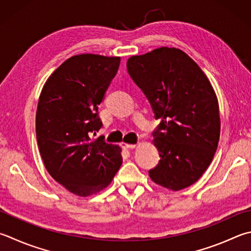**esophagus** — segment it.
Listing matches in <instances>:
<instances>
[{
	"mask_svg": "<svg viewBox=\"0 0 251 251\" xmlns=\"http://www.w3.org/2000/svg\"><path fill=\"white\" fill-rule=\"evenodd\" d=\"M121 146L124 149H126V150H127V149H135L136 148V144H129V143H121Z\"/></svg>",
	"mask_w": 251,
	"mask_h": 251,
	"instance_id": "34e87169",
	"label": "esophagus"
}]
</instances>
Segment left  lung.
<instances>
[{
    "instance_id": "1",
    "label": "left lung",
    "mask_w": 251,
    "mask_h": 251,
    "mask_svg": "<svg viewBox=\"0 0 251 251\" xmlns=\"http://www.w3.org/2000/svg\"><path fill=\"white\" fill-rule=\"evenodd\" d=\"M126 68L160 119L153 132L160 159L151 179L173 191L191 186L210 166L220 140L219 101L209 78L182 50L167 47L131 56Z\"/></svg>"
}]
</instances>
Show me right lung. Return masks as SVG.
<instances>
[{"label": "right lung", "instance_id": "add662e5", "mask_svg": "<svg viewBox=\"0 0 251 251\" xmlns=\"http://www.w3.org/2000/svg\"><path fill=\"white\" fill-rule=\"evenodd\" d=\"M119 65V56H71L47 79L38 100L36 135L45 167L79 197L105 189L122 164L120 146L92 138L102 126L98 105Z\"/></svg>", "mask_w": 251, "mask_h": 251}]
</instances>
